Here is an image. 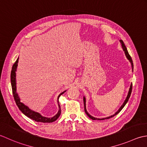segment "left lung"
Segmentation results:
<instances>
[{"mask_svg":"<svg viewBox=\"0 0 147 147\" xmlns=\"http://www.w3.org/2000/svg\"><path fill=\"white\" fill-rule=\"evenodd\" d=\"M120 42H121V46H122V49H123V51H124V53H125V56H126V58H127V59L129 61V62L131 63V67H132V70H133V60H132V58H131V57L130 56V55H129V53H128V51H127V48H126V47H125V46L124 45V42L122 41V40H120ZM131 91H132V83L131 84V85H130V87H129V91H128V93H127V96H126V98H125V100H124V101L123 102V103H122V105L120 107V108L119 109V110H117V111L113 115H110V116H109V117H105V118H102V119H98V118H95V117H92V115H91L90 114H89V113L88 112V111H87V110H86V98H85V96H84V98H83V100H84V111H85V112H86V115H88L89 118H90L91 119H92V120H105V119H110V118H112V117H114L115 115H116L117 114H118V113L121 111V110L123 109L124 108V107L125 105V104L127 103V102L128 101V100H129V97H130V96H131Z\"/></svg>","mask_w":147,"mask_h":147,"instance_id":"obj_1","label":"left lung"}]
</instances>
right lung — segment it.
Instances as JSON below:
<instances>
[{"label":"right lung","mask_w":147,"mask_h":147,"mask_svg":"<svg viewBox=\"0 0 147 147\" xmlns=\"http://www.w3.org/2000/svg\"><path fill=\"white\" fill-rule=\"evenodd\" d=\"M18 59L19 58H18L16 62L14 63L13 67H12V70L11 72V86H12V90H13V96L14 98L15 102H16L17 106L18 107L19 109L21 110L24 115H25L26 116H27L28 117L30 118L31 119L34 120V121L36 122H44V123H50V122H53L54 121H55L58 119L59 115L61 114V108L60 105H59V98L61 94L64 93L66 91L62 92L61 93L59 94L58 97V108H59V110L58 113L56 114L53 116V117L49 118V117H44L40 113L38 112H35L34 110H31L30 109L25 105V104L23 103L22 102H21L20 101V98L18 96V94L16 91V69H17V67H18Z\"/></svg>","instance_id":"obj_1"}]
</instances>
